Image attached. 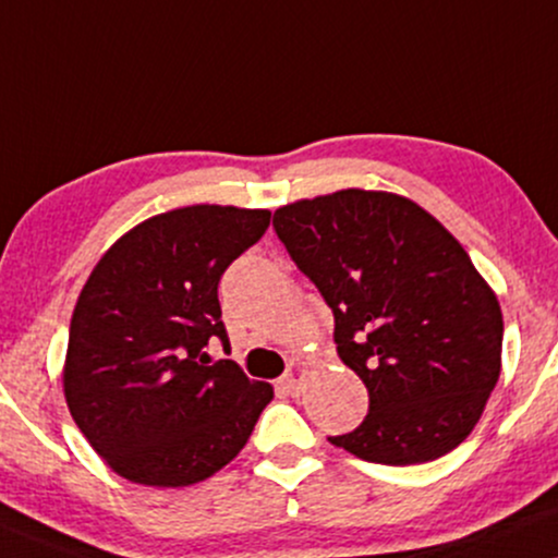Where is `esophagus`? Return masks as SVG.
I'll use <instances>...</instances> for the list:
<instances>
[{"instance_id": "obj_1", "label": "esophagus", "mask_w": 558, "mask_h": 558, "mask_svg": "<svg viewBox=\"0 0 558 558\" xmlns=\"http://www.w3.org/2000/svg\"><path fill=\"white\" fill-rule=\"evenodd\" d=\"M305 373H307V362L305 360H292L290 369H287V375L281 377V388L287 390V396H298L300 388H302V380H305Z\"/></svg>"}]
</instances>
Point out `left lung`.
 <instances>
[{
    "label": "left lung",
    "mask_w": 558,
    "mask_h": 558,
    "mask_svg": "<svg viewBox=\"0 0 558 558\" xmlns=\"http://www.w3.org/2000/svg\"><path fill=\"white\" fill-rule=\"evenodd\" d=\"M287 253L333 311L341 362L367 385L352 456L414 465L456 450L501 369V307L429 211L388 191L343 189L274 211Z\"/></svg>",
    "instance_id": "left-lung-1"
}]
</instances>
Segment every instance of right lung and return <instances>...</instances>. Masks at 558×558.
Segmentation results:
<instances>
[{"instance_id":"obj_1","label":"right lung","mask_w":558,"mask_h":558,"mask_svg":"<svg viewBox=\"0 0 558 558\" xmlns=\"http://www.w3.org/2000/svg\"><path fill=\"white\" fill-rule=\"evenodd\" d=\"M271 211L196 204L144 219L108 247L74 305L64 362L69 414L119 476L191 486L243 450L268 383L232 360L217 287Z\"/></svg>"}]
</instances>
